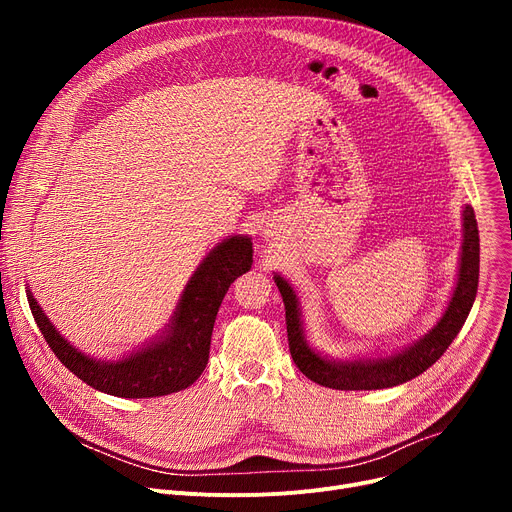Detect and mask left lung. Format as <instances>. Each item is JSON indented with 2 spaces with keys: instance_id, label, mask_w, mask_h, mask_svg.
<instances>
[{
  "instance_id": "obj_1",
  "label": "left lung",
  "mask_w": 512,
  "mask_h": 512,
  "mask_svg": "<svg viewBox=\"0 0 512 512\" xmlns=\"http://www.w3.org/2000/svg\"><path fill=\"white\" fill-rule=\"evenodd\" d=\"M463 255H461V272L456 282L454 294L444 317L438 326L429 332L415 346L407 348L394 357L378 359V361H351L336 363L319 357L307 346L301 330L297 294L292 292L286 280L276 276L278 290L284 299L286 309V332H288V348L290 357L309 380L319 386L334 390H380L405 384L427 367H432L452 344L456 334L461 332L465 319L473 307L477 282H479V232L473 207H465L463 211Z\"/></svg>"
}]
</instances>
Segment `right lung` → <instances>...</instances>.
<instances>
[{"label":"right lung","mask_w":512,"mask_h":512,"mask_svg":"<svg viewBox=\"0 0 512 512\" xmlns=\"http://www.w3.org/2000/svg\"><path fill=\"white\" fill-rule=\"evenodd\" d=\"M253 247L249 238L232 236L215 247L186 284L176 307L170 334L145 351L118 363H99L80 355L49 324V319L26 290L37 326L66 369L91 388L122 398L166 396L191 386L209 361L215 315L230 284L251 270Z\"/></svg>","instance_id":"1"}]
</instances>
